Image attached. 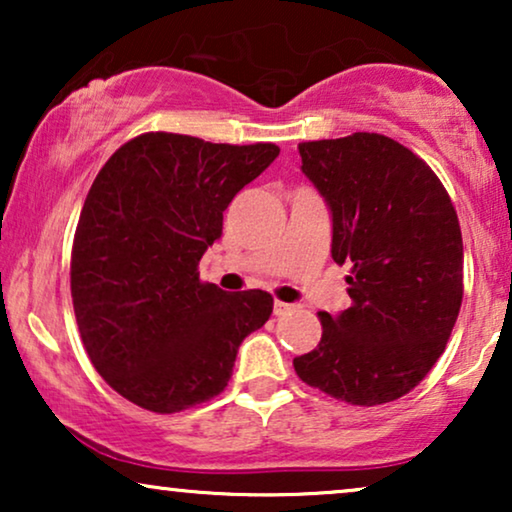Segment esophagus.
I'll list each match as a JSON object with an SVG mask.
<instances>
[{"mask_svg": "<svg viewBox=\"0 0 512 512\" xmlns=\"http://www.w3.org/2000/svg\"><path fill=\"white\" fill-rule=\"evenodd\" d=\"M286 312H291V305L282 303V300H275V314H277V317H284Z\"/></svg>", "mask_w": 512, "mask_h": 512, "instance_id": "obj_1", "label": "esophagus"}]
</instances>
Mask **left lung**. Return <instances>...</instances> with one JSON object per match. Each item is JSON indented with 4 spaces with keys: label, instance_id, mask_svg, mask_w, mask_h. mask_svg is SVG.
<instances>
[{
    "label": "left lung",
    "instance_id": "obj_1",
    "mask_svg": "<svg viewBox=\"0 0 512 512\" xmlns=\"http://www.w3.org/2000/svg\"><path fill=\"white\" fill-rule=\"evenodd\" d=\"M333 212V261L352 305L319 312L321 340L293 359L300 380L349 405L391 403L445 352L464 298V242L436 172L396 139L354 132L298 144Z\"/></svg>",
    "mask_w": 512,
    "mask_h": 512
}]
</instances>
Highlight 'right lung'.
<instances>
[{
	"instance_id": "add662e5",
	"label": "right lung",
	"mask_w": 512,
	"mask_h": 512,
	"mask_svg": "<svg viewBox=\"0 0 512 512\" xmlns=\"http://www.w3.org/2000/svg\"><path fill=\"white\" fill-rule=\"evenodd\" d=\"M279 146L144 132L90 186L72 244V300L88 359L139 408L174 415L219 396L237 347L272 314L268 291L226 293L198 265L223 212Z\"/></svg>"
}]
</instances>
